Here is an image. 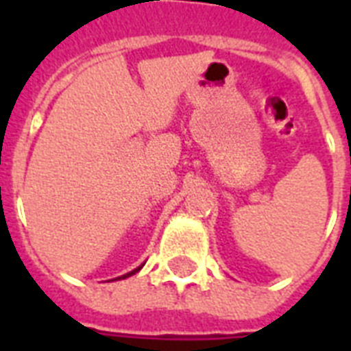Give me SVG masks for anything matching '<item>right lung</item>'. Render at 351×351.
<instances>
[{"label":"right lung","instance_id":"1","mask_svg":"<svg viewBox=\"0 0 351 351\" xmlns=\"http://www.w3.org/2000/svg\"><path fill=\"white\" fill-rule=\"evenodd\" d=\"M142 266H143V264H142ZM142 266H140V267H136V269H132V271L125 273V275H121V277H118V278H127V277H131V275H134V273H138V271H140V269H142Z\"/></svg>","mask_w":351,"mask_h":351}]
</instances>
